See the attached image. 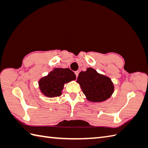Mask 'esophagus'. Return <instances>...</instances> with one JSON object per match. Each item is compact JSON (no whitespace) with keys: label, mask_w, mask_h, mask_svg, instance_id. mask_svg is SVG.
Returning a JSON list of instances; mask_svg holds the SVG:
<instances>
[{"label":"esophagus","mask_w":148,"mask_h":148,"mask_svg":"<svg viewBox=\"0 0 148 148\" xmlns=\"http://www.w3.org/2000/svg\"><path fill=\"white\" fill-rule=\"evenodd\" d=\"M79 71H76V72H75V74H76V77H77V76H78V74H79Z\"/></svg>","instance_id":"34e87169"}]
</instances>
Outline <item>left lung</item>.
<instances>
[{
  "label": "left lung",
  "instance_id": "left-lung-1",
  "mask_svg": "<svg viewBox=\"0 0 148 148\" xmlns=\"http://www.w3.org/2000/svg\"><path fill=\"white\" fill-rule=\"evenodd\" d=\"M76 82L79 84L86 99L92 102L105 101L111 97L114 90V84L109 77L91 67L80 72Z\"/></svg>",
  "mask_w": 148,
  "mask_h": 148
}]
</instances>
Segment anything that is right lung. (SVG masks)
<instances>
[{
  "label": "right lung",
  "instance_id": "1",
  "mask_svg": "<svg viewBox=\"0 0 148 148\" xmlns=\"http://www.w3.org/2000/svg\"><path fill=\"white\" fill-rule=\"evenodd\" d=\"M76 78L74 72L69 68H55L47 76L40 78L39 87L44 95L53 98L60 96L64 84Z\"/></svg>",
  "mask_w": 148,
  "mask_h": 148
}]
</instances>
